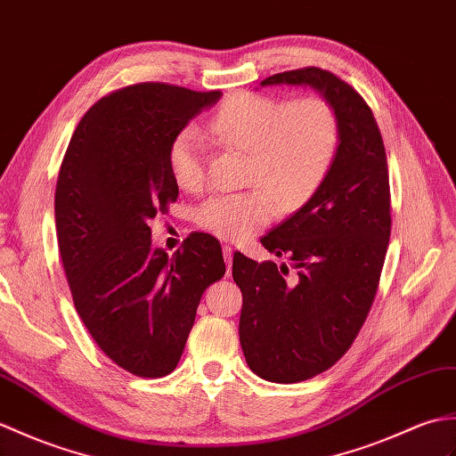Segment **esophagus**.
I'll return each mask as SVG.
<instances>
[{
    "mask_svg": "<svg viewBox=\"0 0 456 456\" xmlns=\"http://www.w3.org/2000/svg\"><path fill=\"white\" fill-rule=\"evenodd\" d=\"M224 261H226V267H228V273H232V261H234V251H232L230 246H224Z\"/></svg>",
    "mask_w": 456,
    "mask_h": 456,
    "instance_id": "obj_1",
    "label": "esophagus"
}]
</instances>
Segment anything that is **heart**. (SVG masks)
<instances>
[{
	"label": "heart",
	"instance_id": "heart-1",
	"mask_svg": "<svg viewBox=\"0 0 456 456\" xmlns=\"http://www.w3.org/2000/svg\"><path fill=\"white\" fill-rule=\"evenodd\" d=\"M210 133L249 151L241 193L202 200L197 224L222 240L244 241L277 212L300 208L326 181L339 146V117L326 97L295 101L241 91L210 118ZM169 174L179 189L199 191L207 179V144L193 125L181 128L167 150Z\"/></svg>",
	"mask_w": 456,
	"mask_h": 456
}]
</instances>
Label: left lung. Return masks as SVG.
<instances>
[{"label": "left lung", "instance_id": "1", "mask_svg": "<svg viewBox=\"0 0 456 456\" xmlns=\"http://www.w3.org/2000/svg\"><path fill=\"white\" fill-rule=\"evenodd\" d=\"M312 86L336 107L339 146L322 187L261 244L297 269L234 254L244 297L240 343L269 382H302L346 355L365 323L387 257L392 216L387 151L355 87L316 66L269 76L261 86Z\"/></svg>", "mask_w": 456, "mask_h": 456}]
</instances>
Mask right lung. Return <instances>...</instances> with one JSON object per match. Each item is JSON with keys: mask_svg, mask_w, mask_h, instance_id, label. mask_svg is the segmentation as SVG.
<instances>
[{"mask_svg": "<svg viewBox=\"0 0 456 456\" xmlns=\"http://www.w3.org/2000/svg\"><path fill=\"white\" fill-rule=\"evenodd\" d=\"M218 99L159 82L117 89L79 120L58 171L56 238L74 306L99 349L142 379L177 367L202 292L226 273L215 236L191 234L171 257L150 238L179 195L171 140Z\"/></svg>", "mask_w": 456, "mask_h": 456, "instance_id": "right-lung-1", "label": "right lung"}]
</instances>
